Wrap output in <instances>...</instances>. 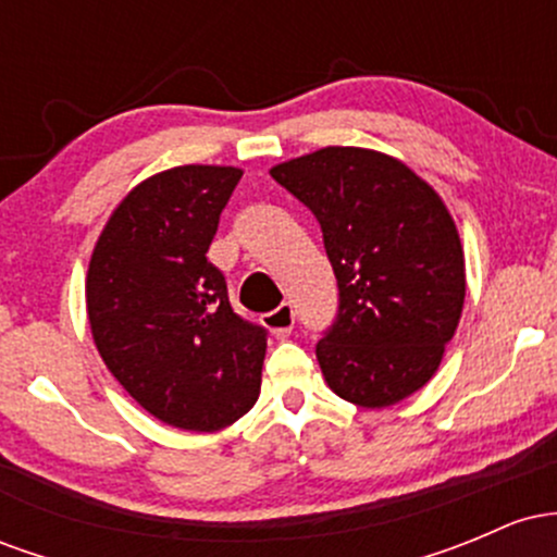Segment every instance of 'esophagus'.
<instances>
[{
	"label": "esophagus",
	"instance_id": "obj_1",
	"mask_svg": "<svg viewBox=\"0 0 557 557\" xmlns=\"http://www.w3.org/2000/svg\"><path fill=\"white\" fill-rule=\"evenodd\" d=\"M293 324H296V314H293L290 304L277 306V309L270 311V314H264V327L270 330L277 341H283V337L290 335Z\"/></svg>",
	"mask_w": 557,
	"mask_h": 557
}]
</instances>
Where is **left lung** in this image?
Segmentation results:
<instances>
[{
	"label": "left lung",
	"instance_id": "obj_1",
	"mask_svg": "<svg viewBox=\"0 0 557 557\" xmlns=\"http://www.w3.org/2000/svg\"><path fill=\"white\" fill-rule=\"evenodd\" d=\"M270 175L314 212L341 287L317 359L330 389L387 408L432 380L466 298L461 235L445 201L400 159L327 146Z\"/></svg>",
	"mask_w": 557,
	"mask_h": 557
}]
</instances>
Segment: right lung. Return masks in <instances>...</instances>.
Instances as JSON below:
<instances>
[{
	"mask_svg": "<svg viewBox=\"0 0 557 557\" xmlns=\"http://www.w3.org/2000/svg\"><path fill=\"white\" fill-rule=\"evenodd\" d=\"M240 168L183 164L140 181L101 230L86 274L96 350L164 424L216 432L259 398L267 332L235 314L207 259Z\"/></svg>",
	"mask_w": 557,
	"mask_h": 557,
	"instance_id": "obj_1",
	"label": "right lung"
}]
</instances>
